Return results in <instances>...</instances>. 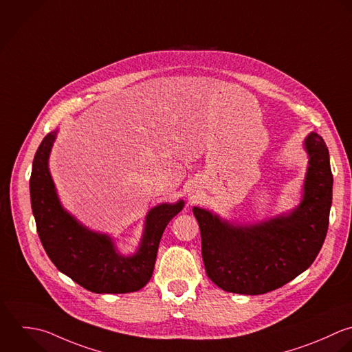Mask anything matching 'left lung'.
<instances>
[{
	"instance_id": "8db88e82",
	"label": "left lung",
	"mask_w": 352,
	"mask_h": 352,
	"mask_svg": "<svg viewBox=\"0 0 352 352\" xmlns=\"http://www.w3.org/2000/svg\"><path fill=\"white\" fill-rule=\"evenodd\" d=\"M305 145L310 155L305 196L288 217L243 228L193 208L206 273L223 291L272 292L307 270L320 254L329 226L333 175L324 138L311 133Z\"/></svg>"
}]
</instances>
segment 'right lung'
<instances>
[{
    "mask_svg": "<svg viewBox=\"0 0 352 352\" xmlns=\"http://www.w3.org/2000/svg\"><path fill=\"white\" fill-rule=\"evenodd\" d=\"M54 137L56 131H52L42 140L30 177L31 208L43 250L61 273L90 292L140 291L152 277L162 234L184 201L151 210L138 252L130 258L120 256L109 237L87 230L61 208L47 170Z\"/></svg>",
    "mask_w": 352,
    "mask_h": 352,
    "instance_id": "obj_1",
    "label": "right lung"
}]
</instances>
